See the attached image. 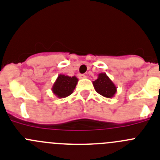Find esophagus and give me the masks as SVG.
Wrapping results in <instances>:
<instances>
[{
  "label": "esophagus",
  "mask_w": 160,
  "mask_h": 160,
  "mask_svg": "<svg viewBox=\"0 0 160 160\" xmlns=\"http://www.w3.org/2000/svg\"><path fill=\"white\" fill-rule=\"evenodd\" d=\"M79 78L80 79H86L87 78V76L84 74H80L79 75Z\"/></svg>",
  "instance_id": "esophagus-1"
}]
</instances>
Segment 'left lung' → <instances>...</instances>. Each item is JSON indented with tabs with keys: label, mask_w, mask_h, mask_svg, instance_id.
Here are the masks:
<instances>
[{
	"label": "left lung",
	"mask_w": 160,
	"mask_h": 160,
	"mask_svg": "<svg viewBox=\"0 0 160 160\" xmlns=\"http://www.w3.org/2000/svg\"><path fill=\"white\" fill-rule=\"evenodd\" d=\"M92 83L96 92L106 98H112L117 92V87L105 72L98 75V78Z\"/></svg>",
	"instance_id": "8db88e82"
}]
</instances>
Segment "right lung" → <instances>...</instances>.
<instances>
[{"instance_id": "1", "label": "right lung", "mask_w": 160, "mask_h": 160, "mask_svg": "<svg viewBox=\"0 0 160 160\" xmlns=\"http://www.w3.org/2000/svg\"><path fill=\"white\" fill-rule=\"evenodd\" d=\"M78 83L77 77H69L60 74L53 83L52 92L57 97L65 98L73 92L75 88Z\"/></svg>"}]
</instances>
